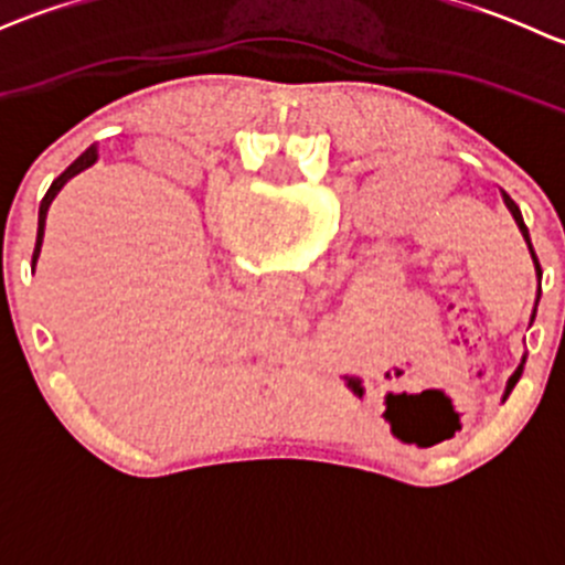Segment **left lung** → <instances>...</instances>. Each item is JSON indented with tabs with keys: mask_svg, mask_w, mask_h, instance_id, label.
<instances>
[{
	"mask_svg": "<svg viewBox=\"0 0 565 565\" xmlns=\"http://www.w3.org/2000/svg\"><path fill=\"white\" fill-rule=\"evenodd\" d=\"M500 196H503V204L505 207H509V213L514 215V221H516V226H520V232H522V237H525V243H527V250H530V256H533V267H535V278H539V289H535V306H533V315H530V324H533V319H535V309H539V300H541V262H539V256H535V250H533V243H530V232H527V226H525V221H522V213H520V207H516V202L514 199L509 196V193L505 191H500ZM525 358L527 355H522V363L520 366H516V372L511 374L509 377V383H505V393H503V402L505 398H509V393L514 391V385L520 383V377H522V369H525Z\"/></svg>",
	"mask_w": 565,
	"mask_h": 565,
	"instance_id": "obj_1",
	"label": "left lung"
}]
</instances>
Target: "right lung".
I'll use <instances>...</instances> for the list:
<instances>
[{
    "mask_svg": "<svg viewBox=\"0 0 565 565\" xmlns=\"http://www.w3.org/2000/svg\"><path fill=\"white\" fill-rule=\"evenodd\" d=\"M95 161H98V145L87 147V150H84L82 156H78L76 161H73L71 167L65 169V172H62L60 177H56L54 182H51V188H49V191H45L43 202H40V213H38V241H35V250H32V273H35V267H38V256H40V248H43V235H45V215H49V207H51V202H54V196H56V193H60L62 188H65V182H67V180H73V177H76V174H82L84 169H89V167H93Z\"/></svg>",
    "mask_w": 565,
    "mask_h": 565,
    "instance_id": "1",
    "label": "right lung"
}]
</instances>
